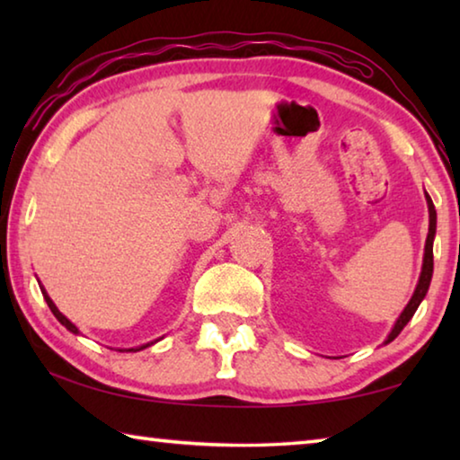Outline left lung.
Masks as SVG:
<instances>
[{"instance_id": "left-lung-1", "label": "left lung", "mask_w": 460, "mask_h": 460, "mask_svg": "<svg viewBox=\"0 0 460 460\" xmlns=\"http://www.w3.org/2000/svg\"><path fill=\"white\" fill-rule=\"evenodd\" d=\"M426 200H428V211H430V229H428V237H426V247H424V263H422V274H420L418 279V286H416V292L411 296V300L408 302V306L403 308V313L400 314L398 323H395L394 331L389 332L387 342L394 341L398 334L402 332L403 326L410 323V318L414 316V313L420 306V302L424 300V296L428 292V286H430V279H432V270H434V258H432V241H434V233H436V211H434V205H432V199L426 194Z\"/></svg>"}]
</instances>
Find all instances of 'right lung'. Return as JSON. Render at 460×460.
<instances>
[{
  "label": "right lung",
  "mask_w": 460,
  "mask_h": 460,
  "mask_svg": "<svg viewBox=\"0 0 460 460\" xmlns=\"http://www.w3.org/2000/svg\"><path fill=\"white\" fill-rule=\"evenodd\" d=\"M42 294H44V300H46V305H49V308L52 310V314L58 318V323H60V324H65V326H66V329H68V331H71V332H79V329H76V326H75V324H73L71 321H68V318H66L65 314H62V313H60V310H58L57 306H54V302H52V300L49 298V294H46V292H42ZM146 347H147V345H144V347H139V349H146ZM139 349H129V351H139Z\"/></svg>",
  "instance_id": "obj_1"
}]
</instances>
